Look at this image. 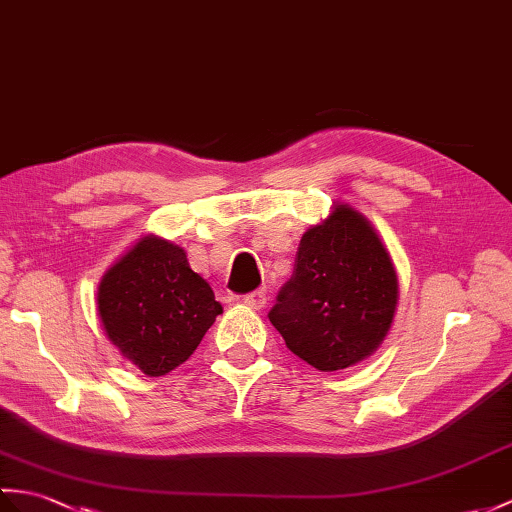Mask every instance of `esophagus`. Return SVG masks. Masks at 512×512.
<instances>
[{
  "label": "esophagus",
  "instance_id": "obj_1",
  "mask_svg": "<svg viewBox=\"0 0 512 512\" xmlns=\"http://www.w3.org/2000/svg\"><path fill=\"white\" fill-rule=\"evenodd\" d=\"M244 305H248L251 307V310H261V307H266V301H268V296H266V292H251V294H246L244 296Z\"/></svg>",
  "mask_w": 512,
  "mask_h": 512
}]
</instances>
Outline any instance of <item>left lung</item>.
<instances>
[{
    "mask_svg": "<svg viewBox=\"0 0 512 512\" xmlns=\"http://www.w3.org/2000/svg\"><path fill=\"white\" fill-rule=\"evenodd\" d=\"M397 301V272L373 224L349 205H336L303 233L292 277L268 318L285 347L327 373L377 351Z\"/></svg>",
    "mask_w": 512,
    "mask_h": 512,
    "instance_id": "8db88e82",
    "label": "left lung"
}]
</instances>
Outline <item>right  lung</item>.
Returning a JSON list of instances; mask_svg holds the SVG:
<instances>
[{"mask_svg": "<svg viewBox=\"0 0 512 512\" xmlns=\"http://www.w3.org/2000/svg\"><path fill=\"white\" fill-rule=\"evenodd\" d=\"M98 314L106 336L148 377H161L196 351L222 305L187 255L146 235L100 281Z\"/></svg>", "mask_w": 512, "mask_h": 512, "instance_id": "add662e5", "label": "right lung"}]
</instances>
